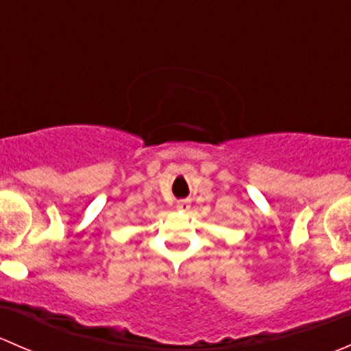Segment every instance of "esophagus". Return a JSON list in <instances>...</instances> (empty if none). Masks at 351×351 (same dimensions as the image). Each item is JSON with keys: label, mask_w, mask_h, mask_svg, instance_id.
<instances>
[{"label": "esophagus", "mask_w": 351, "mask_h": 351, "mask_svg": "<svg viewBox=\"0 0 351 351\" xmlns=\"http://www.w3.org/2000/svg\"><path fill=\"white\" fill-rule=\"evenodd\" d=\"M176 207L180 208V210H189L190 208V204L186 200H180L178 204H176Z\"/></svg>", "instance_id": "esophagus-1"}]
</instances>
